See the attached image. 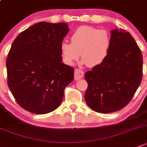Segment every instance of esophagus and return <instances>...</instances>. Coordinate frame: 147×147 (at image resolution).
<instances>
[{"instance_id": "34e87169", "label": "esophagus", "mask_w": 147, "mask_h": 147, "mask_svg": "<svg viewBox=\"0 0 147 147\" xmlns=\"http://www.w3.org/2000/svg\"><path fill=\"white\" fill-rule=\"evenodd\" d=\"M84 77V72L81 69H75V72H74V78L75 80L81 79V78Z\"/></svg>"}]
</instances>
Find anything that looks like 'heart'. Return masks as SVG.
Masks as SVG:
<instances>
[{
	"instance_id": "1",
	"label": "heart",
	"mask_w": 147,
	"mask_h": 147,
	"mask_svg": "<svg viewBox=\"0 0 147 147\" xmlns=\"http://www.w3.org/2000/svg\"><path fill=\"white\" fill-rule=\"evenodd\" d=\"M110 44V34L106 30L81 26L72 34L71 43L61 44V56L66 64L72 65L81 54L82 63L88 67H94L106 59Z\"/></svg>"
}]
</instances>
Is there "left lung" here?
<instances>
[{
    "mask_svg": "<svg viewBox=\"0 0 147 147\" xmlns=\"http://www.w3.org/2000/svg\"><path fill=\"white\" fill-rule=\"evenodd\" d=\"M106 59L85 74L88 88L85 100L100 113L126 106L141 84L143 58L135 40L123 29L111 30Z\"/></svg>",
    "mask_w": 147,
    "mask_h": 147,
    "instance_id": "obj_1",
    "label": "left lung"
}]
</instances>
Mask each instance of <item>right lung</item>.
Here are the masks:
<instances>
[{
    "mask_svg": "<svg viewBox=\"0 0 147 147\" xmlns=\"http://www.w3.org/2000/svg\"><path fill=\"white\" fill-rule=\"evenodd\" d=\"M69 30L64 22H40L13 41L6 60L7 85L18 103L30 113L56 110L74 80V68L62 63L61 53Z\"/></svg>",
    "mask_w": 147,
    "mask_h": 147,
    "instance_id": "obj_1",
    "label": "right lung"
}]
</instances>
